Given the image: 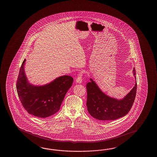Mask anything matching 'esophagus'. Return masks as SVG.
<instances>
[{
  "label": "esophagus",
  "instance_id": "34e87169",
  "mask_svg": "<svg viewBox=\"0 0 157 157\" xmlns=\"http://www.w3.org/2000/svg\"><path fill=\"white\" fill-rule=\"evenodd\" d=\"M83 71H80L79 74H78L77 78L76 79V83H81L82 81V75H83Z\"/></svg>",
  "mask_w": 157,
  "mask_h": 157
}]
</instances>
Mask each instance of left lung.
<instances>
[{
  "instance_id": "1",
  "label": "left lung",
  "mask_w": 157,
  "mask_h": 157,
  "mask_svg": "<svg viewBox=\"0 0 157 157\" xmlns=\"http://www.w3.org/2000/svg\"><path fill=\"white\" fill-rule=\"evenodd\" d=\"M133 76L136 79V70L133 68ZM87 83V110L90 115L98 120L113 121L126 116L130 110L136 97L137 83L122 99L118 100L102 92L97 83L90 78Z\"/></svg>"
}]
</instances>
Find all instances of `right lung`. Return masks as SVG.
Masks as SVG:
<instances>
[{"label":"right lung","mask_w":157,"mask_h":157,"mask_svg":"<svg viewBox=\"0 0 157 157\" xmlns=\"http://www.w3.org/2000/svg\"><path fill=\"white\" fill-rule=\"evenodd\" d=\"M24 59L17 78V94L27 112L39 118H47L57 113L68 89L72 85L74 78L68 75L58 77L43 86L30 84L25 75Z\"/></svg>","instance_id":"add662e5"}]
</instances>
